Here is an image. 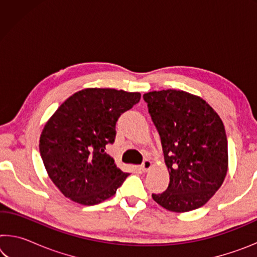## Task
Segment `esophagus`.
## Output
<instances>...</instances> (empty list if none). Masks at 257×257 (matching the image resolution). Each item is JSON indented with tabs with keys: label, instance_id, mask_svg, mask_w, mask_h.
<instances>
[{
	"label": "esophagus",
	"instance_id": "34e87169",
	"mask_svg": "<svg viewBox=\"0 0 257 257\" xmlns=\"http://www.w3.org/2000/svg\"><path fill=\"white\" fill-rule=\"evenodd\" d=\"M152 167H153V164H152V161L145 160L144 162H143V164H142V170L144 171V172H146V171L151 170Z\"/></svg>",
	"mask_w": 257,
	"mask_h": 257
}]
</instances>
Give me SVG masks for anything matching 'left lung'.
I'll return each instance as SVG.
<instances>
[{
	"label": "left lung",
	"instance_id": "8db88e82",
	"mask_svg": "<svg viewBox=\"0 0 257 257\" xmlns=\"http://www.w3.org/2000/svg\"><path fill=\"white\" fill-rule=\"evenodd\" d=\"M160 134L170 182L154 201L182 213L203 206L228 172V141L222 120L202 97L163 89L143 95Z\"/></svg>",
	"mask_w": 257,
	"mask_h": 257
}]
</instances>
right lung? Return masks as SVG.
Instances as JSON below:
<instances>
[{"label": "right lung", "instance_id": "obj_1", "mask_svg": "<svg viewBox=\"0 0 257 257\" xmlns=\"http://www.w3.org/2000/svg\"><path fill=\"white\" fill-rule=\"evenodd\" d=\"M141 93L85 88L71 95L47 120L40 152L50 179L67 198L95 205L112 197L129 173L116 168L105 146L115 138L121 113Z\"/></svg>", "mask_w": 257, "mask_h": 257}]
</instances>
